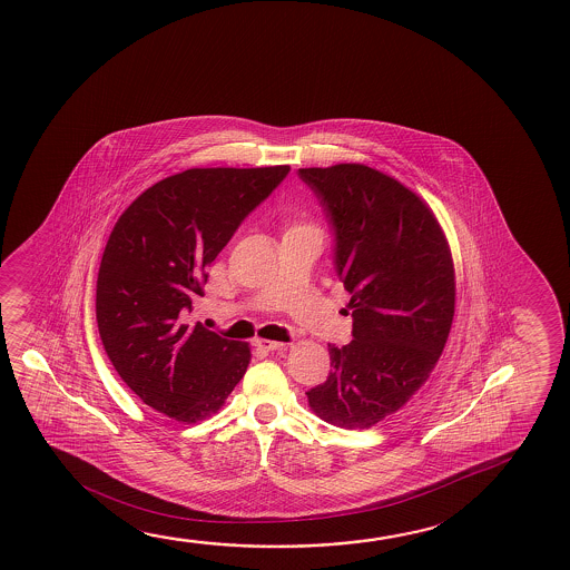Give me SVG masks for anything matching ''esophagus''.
<instances>
[{
	"instance_id": "obj_1",
	"label": "esophagus",
	"mask_w": 570,
	"mask_h": 570,
	"mask_svg": "<svg viewBox=\"0 0 570 570\" xmlns=\"http://www.w3.org/2000/svg\"><path fill=\"white\" fill-rule=\"evenodd\" d=\"M254 345H256V347H258V350L274 351V350H282V347H286V345H288V343L272 342V340H256V342H254Z\"/></svg>"
}]
</instances>
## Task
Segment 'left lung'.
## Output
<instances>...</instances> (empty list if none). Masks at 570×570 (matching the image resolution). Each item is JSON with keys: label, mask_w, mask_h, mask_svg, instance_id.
Listing matches in <instances>:
<instances>
[{"label": "left lung", "mask_w": 570, "mask_h": 570, "mask_svg": "<svg viewBox=\"0 0 570 570\" xmlns=\"http://www.w3.org/2000/svg\"><path fill=\"white\" fill-rule=\"evenodd\" d=\"M298 176L332 227L333 266L353 317V340L330 345V377L307 401L330 424L368 429L436 365L454 320V264L432 210L393 177L360 164Z\"/></svg>", "instance_id": "left-lung-1"}]
</instances>
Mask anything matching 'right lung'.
Masks as SVG:
<instances>
[{
    "label": "right lung",
    "instance_id": "obj_1",
    "mask_svg": "<svg viewBox=\"0 0 570 570\" xmlns=\"http://www.w3.org/2000/svg\"><path fill=\"white\" fill-rule=\"evenodd\" d=\"M288 171L187 169L141 193L110 233L97 281L100 340L124 383L169 419L219 411L245 375L248 345L189 314L207 266Z\"/></svg>",
    "mask_w": 570,
    "mask_h": 570
}]
</instances>
